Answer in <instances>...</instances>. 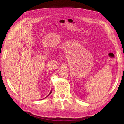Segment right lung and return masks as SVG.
Wrapping results in <instances>:
<instances>
[{
  "label": "right lung",
  "mask_w": 124,
  "mask_h": 124,
  "mask_svg": "<svg viewBox=\"0 0 124 124\" xmlns=\"http://www.w3.org/2000/svg\"><path fill=\"white\" fill-rule=\"evenodd\" d=\"M51 93H52V90H51V92H50V93H49V94H48V96H49V95H50V94H51ZM46 96V97H45V98H44V99H41V100H43V99H45V98H46V97H47V96Z\"/></svg>",
  "instance_id": "right-lung-1"
}]
</instances>
